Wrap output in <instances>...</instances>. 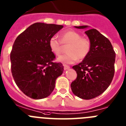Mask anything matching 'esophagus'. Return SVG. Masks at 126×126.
I'll list each match as a JSON object with an SVG mask.
<instances>
[{"instance_id":"esophagus-1","label":"esophagus","mask_w":126,"mask_h":126,"mask_svg":"<svg viewBox=\"0 0 126 126\" xmlns=\"http://www.w3.org/2000/svg\"><path fill=\"white\" fill-rule=\"evenodd\" d=\"M69 68H70V66H69V65H65V64H64V70H67V69H69Z\"/></svg>"}]
</instances>
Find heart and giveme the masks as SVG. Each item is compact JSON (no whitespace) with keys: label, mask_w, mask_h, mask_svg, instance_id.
Here are the masks:
<instances>
[{"label":"heart","mask_w":126,"mask_h":126,"mask_svg":"<svg viewBox=\"0 0 126 126\" xmlns=\"http://www.w3.org/2000/svg\"><path fill=\"white\" fill-rule=\"evenodd\" d=\"M67 47L68 53L59 57L58 61L64 64H72L79 60H83L89 54L91 44L87 38L82 37L79 32L67 31L61 34V40L55 36L50 37L49 46L53 54L59 55L63 51L64 46Z\"/></svg>","instance_id":"b5f03b06"}]
</instances>
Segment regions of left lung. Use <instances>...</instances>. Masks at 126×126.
I'll use <instances>...</instances> for the list:
<instances>
[{
    "instance_id": "8db88e82",
    "label": "left lung",
    "mask_w": 126,
    "mask_h": 126,
    "mask_svg": "<svg viewBox=\"0 0 126 126\" xmlns=\"http://www.w3.org/2000/svg\"><path fill=\"white\" fill-rule=\"evenodd\" d=\"M87 27L75 26L77 29ZM85 33L91 42V50L80 63L72 67L77 78L71 87L74 95L87 100L101 95L110 84L115 72L116 53L109 39L96 29H89Z\"/></svg>"
}]
</instances>
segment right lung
<instances>
[{
  "mask_svg": "<svg viewBox=\"0 0 126 126\" xmlns=\"http://www.w3.org/2000/svg\"><path fill=\"white\" fill-rule=\"evenodd\" d=\"M63 25L37 22L16 38L10 52L11 72L14 81L24 94L34 99L49 96L55 80L64 71L49 46L50 37Z\"/></svg>",
  "mask_w": 126,
  "mask_h": 126,
  "instance_id": "obj_1",
  "label": "right lung"
}]
</instances>
